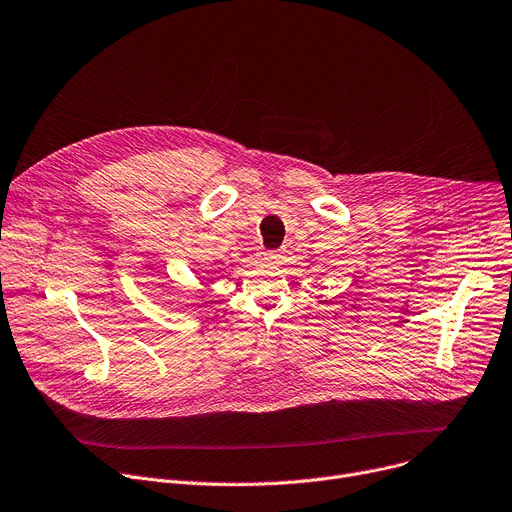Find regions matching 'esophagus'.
Returning a JSON list of instances; mask_svg holds the SVG:
<instances>
[{"label":"esophagus","instance_id":"1","mask_svg":"<svg viewBox=\"0 0 512 512\" xmlns=\"http://www.w3.org/2000/svg\"><path fill=\"white\" fill-rule=\"evenodd\" d=\"M282 251H263L261 253V259L265 261V263H280L282 261Z\"/></svg>","mask_w":512,"mask_h":512}]
</instances>
